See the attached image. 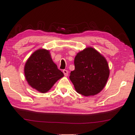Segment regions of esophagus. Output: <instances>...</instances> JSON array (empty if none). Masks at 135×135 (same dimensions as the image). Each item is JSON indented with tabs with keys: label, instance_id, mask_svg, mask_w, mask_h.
I'll use <instances>...</instances> for the list:
<instances>
[{
	"label": "esophagus",
	"instance_id": "obj_1",
	"mask_svg": "<svg viewBox=\"0 0 135 135\" xmlns=\"http://www.w3.org/2000/svg\"><path fill=\"white\" fill-rule=\"evenodd\" d=\"M63 73H64V75H65V76H67L68 74V71L66 70H63Z\"/></svg>",
	"mask_w": 135,
	"mask_h": 135
}]
</instances>
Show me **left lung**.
<instances>
[{"label":"left lung","mask_w":135,"mask_h":135,"mask_svg":"<svg viewBox=\"0 0 135 135\" xmlns=\"http://www.w3.org/2000/svg\"><path fill=\"white\" fill-rule=\"evenodd\" d=\"M74 65L70 79L77 93L85 97L93 96L104 88L109 76L108 64L95 49L88 47L77 53Z\"/></svg>","instance_id":"obj_1"}]
</instances>
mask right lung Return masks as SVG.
Wrapping results in <instances>:
<instances>
[{
    "mask_svg": "<svg viewBox=\"0 0 135 135\" xmlns=\"http://www.w3.org/2000/svg\"><path fill=\"white\" fill-rule=\"evenodd\" d=\"M24 74L29 85L43 93L48 92L64 77L52 61L50 52L45 49H38L31 55L25 64Z\"/></svg>",
    "mask_w": 135,
    "mask_h": 135,
    "instance_id": "1",
    "label": "right lung"
}]
</instances>
